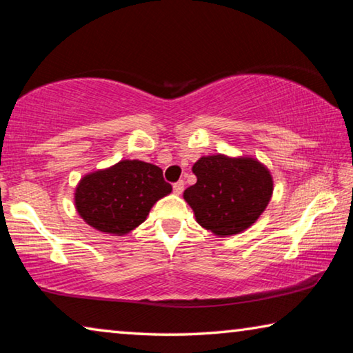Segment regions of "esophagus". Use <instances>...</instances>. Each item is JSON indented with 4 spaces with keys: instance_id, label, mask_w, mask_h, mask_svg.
Masks as SVG:
<instances>
[{
    "instance_id": "1",
    "label": "esophagus",
    "mask_w": 353,
    "mask_h": 353,
    "mask_svg": "<svg viewBox=\"0 0 353 353\" xmlns=\"http://www.w3.org/2000/svg\"><path fill=\"white\" fill-rule=\"evenodd\" d=\"M183 190H184V181H183V180L176 181L175 184H173V192H175L176 195L183 194Z\"/></svg>"
}]
</instances>
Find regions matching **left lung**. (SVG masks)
I'll list each match as a JSON object with an SVG mask.
<instances>
[{
  "instance_id": "left-lung-1",
  "label": "left lung",
  "mask_w": 353,
  "mask_h": 353,
  "mask_svg": "<svg viewBox=\"0 0 353 353\" xmlns=\"http://www.w3.org/2000/svg\"><path fill=\"white\" fill-rule=\"evenodd\" d=\"M192 172L197 183L183 197L200 227L219 238L252 227L272 199L270 170L252 156H201Z\"/></svg>"
}]
</instances>
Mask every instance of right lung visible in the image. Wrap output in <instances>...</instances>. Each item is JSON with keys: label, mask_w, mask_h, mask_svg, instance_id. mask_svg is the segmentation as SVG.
Instances as JSON below:
<instances>
[{"label": "right lung", "mask_w": 353, "mask_h": 353, "mask_svg": "<svg viewBox=\"0 0 353 353\" xmlns=\"http://www.w3.org/2000/svg\"><path fill=\"white\" fill-rule=\"evenodd\" d=\"M172 192L158 165L122 159L81 178L74 189L79 217L101 233L125 236L145 221L159 199Z\"/></svg>", "instance_id": "obj_1"}]
</instances>
